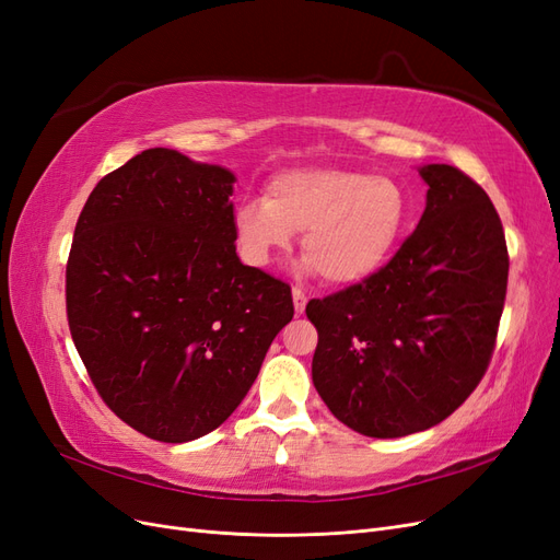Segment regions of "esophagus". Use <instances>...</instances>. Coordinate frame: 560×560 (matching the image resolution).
Here are the masks:
<instances>
[{"label": "esophagus", "instance_id": "esophagus-1", "mask_svg": "<svg viewBox=\"0 0 560 560\" xmlns=\"http://www.w3.org/2000/svg\"><path fill=\"white\" fill-rule=\"evenodd\" d=\"M292 299H294V311H296V315H301L303 311H306V303H308V299H306V294H303L299 287H294L292 290Z\"/></svg>", "mask_w": 560, "mask_h": 560}]
</instances>
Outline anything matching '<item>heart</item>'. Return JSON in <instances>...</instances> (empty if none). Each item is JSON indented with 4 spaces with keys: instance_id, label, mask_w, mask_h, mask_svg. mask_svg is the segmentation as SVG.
I'll return each mask as SVG.
<instances>
[{
    "instance_id": "b5f03b06",
    "label": "heart",
    "mask_w": 560,
    "mask_h": 560,
    "mask_svg": "<svg viewBox=\"0 0 560 560\" xmlns=\"http://www.w3.org/2000/svg\"><path fill=\"white\" fill-rule=\"evenodd\" d=\"M411 224V202L389 177L343 167H303L270 179L266 198L241 202L233 238L245 264L266 268L303 233L301 268L329 284L374 278Z\"/></svg>"
}]
</instances>
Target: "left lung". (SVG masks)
Returning a JSON list of instances; mask_svg holds the SVG:
<instances>
[{"label":"left lung","instance_id":"left-lung-1","mask_svg":"<svg viewBox=\"0 0 560 560\" xmlns=\"http://www.w3.org/2000/svg\"><path fill=\"white\" fill-rule=\"evenodd\" d=\"M418 175L425 212L389 264L306 306L317 395L374 439L428 430L471 395L493 354L510 276L500 217L481 186L446 163Z\"/></svg>","mask_w":560,"mask_h":560}]
</instances>
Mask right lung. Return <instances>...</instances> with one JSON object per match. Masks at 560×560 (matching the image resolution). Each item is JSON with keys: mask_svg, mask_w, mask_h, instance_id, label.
<instances>
[{"mask_svg": "<svg viewBox=\"0 0 560 560\" xmlns=\"http://www.w3.org/2000/svg\"><path fill=\"white\" fill-rule=\"evenodd\" d=\"M235 175L147 149L97 182L67 261V319L83 366L132 430L184 444L238 409L278 331L290 284L243 266Z\"/></svg>", "mask_w": 560, "mask_h": 560, "instance_id": "add662e5", "label": "right lung"}]
</instances>
